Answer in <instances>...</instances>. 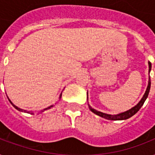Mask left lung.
I'll return each mask as SVG.
<instances>
[{
    "mask_svg": "<svg viewBox=\"0 0 155 155\" xmlns=\"http://www.w3.org/2000/svg\"><path fill=\"white\" fill-rule=\"evenodd\" d=\"M151 70V63L149 62V72ZM150 89V79H149V83H148V86H147V91L145 92L144 96L142 98V100L140 101V102L137 104V105L134 106V108H132L130 110L126 111V112H124V113H121L120 114H117V115H110V114H106V113H101V112H99V111H97L94 108H92L90 105H88L89 107V109L92 111V113H94L95 114L101 117L105 118V119H108V120H126L128 118L131 117L132 116H134L136 113H137V111L139 110L140 108H142V106L143 105L145 101L147 100V97H148V94H149Z\"/></svg>",
    "mask_w": 155,
    "mask_h": 155,
    "instance_id": "left-lung-1",
    "label": "left lung"
}]
</instances>
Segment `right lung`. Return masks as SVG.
<instances>
[{
    "mask_svg": "<svg viewBox=\"0 0 155 155\" xmlns=\"http://www.w3.org/2000/svg\"><path fill=\"white\" fill-rule=\"evenodd\" d=\"M61 97H62V93H61V95H60V98H61ZM9 102H10L11 104H13V107H14V108H16V109H18V111H21V112H25V113H30V112H29V111H26V110H23V109H21V108H18V107H17V106L16 105H14V104H13V103H12V102L10 101H9ZM52 107V105L51 106H50V107H48V108H45L44 110H47V109H49V108H51ZM43 110V111H44ZM43 111H42V112H43ZM31 114H32V113H31Z\"/></svg>",
    "mask_w": 155,
    "mask_h": 155,
    "instance_id": "1",
    "label": "right lung"
}]
</instances>
